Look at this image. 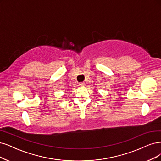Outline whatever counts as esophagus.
Instances as JSON below:
<instances>
[{"mask_svg": "<svg viewBox=\"0 0 161 161\" xmlns=\"http://www.w3.org/2000/svg\"><path fill=\"white\" fill-rule=\"evenodd\" d=\"M79 85H80V86H81V87L85 86V83H84V82H81V83H80Z\"/></svg>", "mask_w": 161, "mask_h": 161, "instance_id": "obj_1", "label": "esophagus"}]
</instances>
